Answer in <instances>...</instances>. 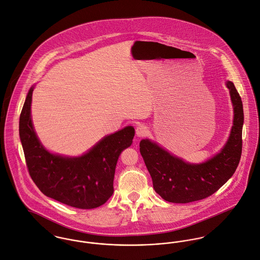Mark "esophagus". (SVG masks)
Masks as SVG:
<instances>
[{
	"mask_svg": "<svg viewBox=\"0 0 260 260\" xmlns=\"http://www.w3.org/2000/svg\"><path fill=\"white\" fill-rule=\"evenodd\" d=\"M148 127L143 125V124L138 125L137 128H136V135L138 137H144V136H146L148 134Z\"/></svg>",
	"mask_w": 260,
	"mask_h": 260,
	"instance_id": "obj_1",
	"label": "esophagus"
}]
</instances>
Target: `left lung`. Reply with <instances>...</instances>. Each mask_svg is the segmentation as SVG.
<instances>
[{
	"label": "left lung",
	"mask_w": 260,
	"mask_h": 260,
	"mask_svg": "<svg viewBox=\"0 0 260 260\" xmlns=\"http://www.w3.org/2000/svg\"><path fill=\"white\" fill-rule=\"evenodd\" d=\"M233 105V126L221 151L200 164H190L171 155L158 144L143 139L140 153L152 178L153 187L164 200L189 203L215 193L235 172L242 151L243 105L230 81L226 82Z\"/></svg>",
	"instance_id": "obj_1"
}]
</instances>
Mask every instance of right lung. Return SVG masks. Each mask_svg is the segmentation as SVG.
Segmentation results:
<instances>
[{
	"label": "right lung",
	"instance_id": "add662e5",
	"mask_svg": "<svg viewBox=\"0 0 260 260\" xmlns=\"http://www.w3.org/2000/svg\"><path fill=\"white\" fill-rule=\"evenodd\" d=\"M34 87L27 95L20 115L19 133L29 174L46 196L66 205L92 209L103 205L113 194L118 158L132 144L135 130L127 126L104 137L79 157L52 154L38 139L31 119Z\"/></svg>",
	"mask_w": 260,
	"mask_h": 260
}]
</instances>
